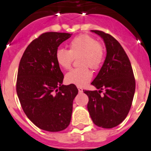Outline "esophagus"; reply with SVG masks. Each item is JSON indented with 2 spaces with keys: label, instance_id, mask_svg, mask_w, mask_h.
<instances>
[{
  "label": "esophagus",
  "instance_id": "34e87169",
  "mask_svg": "<svg viewBox=\"0 0 151 151\" xmlns=\"http://www.w3.org/2000/svg\"><path fill=\"white\" fill-rule=\"evenodd\" d=\"M78 92H80V93L83 92V88L81 87H78Z\"/></svg>",
  "mask_w": 151,
  "mask_h": 151
}]
</instances>
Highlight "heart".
<instances>
[{"label": "heart", "instance_id": "obj_1", "mask_svg": "<svg viewBox=\"0 0 151 151\" xmlns=\"http://www.w3.org/2000/svg\"><path fill=\"white\" fill-rule=\"evenodd\" d=\"M70 50L58 48L55 52L57 63L65 70L71 67L74 57H79V65L81 66L71 70L66 74L65 79L69 84L83 86L92 78V73L88 66L97 70L103 63L105 52L104 48L96 39L88 34H80L70 42Z\"/></svg>", "mask_w": 151, "mask_h": 151}]
</instances>
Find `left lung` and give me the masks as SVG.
I'll list each match as a JSON object with an SVG mask.
<instances>
[{"label":"left lung","mask_w":151,"mask_h":151,"mask_svg":"<svg viewBox=\"0 0 151 151\" xmlns=\"http://www.w3.org/2000/svg\"><path fill=\"white\" fill-rule=\"evenodd\" d=\"M103 38L106 56L92 85L99 91H87L88 110L92 122L103 129L121 124L129 114L133 100L136 81L131 63L118 41L111 35L92 30ZM104 90L103 95L100 93Z\"/></svg>","instance_id":"obj_1"}]
</instances>
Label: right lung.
Segmentation results:
<instances>
[{"label": "right lung", "mask_w": 151, "mask_h": 151, "mask_svg": "<svg viewBox=\"0 0 151 151\" xmlns=\"http://www.w3.org/2000/svg\"><path fill=\"white\" fill-rule=\"evenodd\" d=\"M72 34L48 32L32 41L25 50L18 70L16 92L27 117L39 129L60 132L70 124L75 85H63V73L55 52Z\"/></svg>", "instance_id": "obj_1"}]
</instances>
